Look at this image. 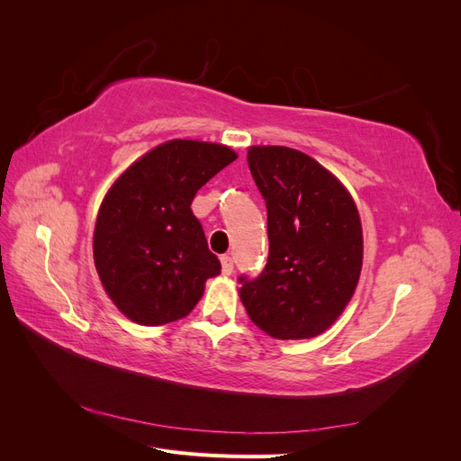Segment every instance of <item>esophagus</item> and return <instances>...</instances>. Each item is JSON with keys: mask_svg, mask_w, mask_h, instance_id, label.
<instances>
[{"mask_svg": "<svg viewBox=\"0 0 461 461\" xmlns=\"http://www.w3.org/2000/svg\"><path fill=\"white\" fill-rule=\"evenodd\" d=\"M221 273L230 275L232 273V259L230 256H221Z\"/></svg>", "mask_w": 461, "mask_h": 461, "instance_id": "obj_1", "label": "esophagus"}]
</instances>
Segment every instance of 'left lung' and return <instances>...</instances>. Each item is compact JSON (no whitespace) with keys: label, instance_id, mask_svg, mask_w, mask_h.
Segmentation results:
<instances>
[{"label":"left lung","instance_id":"1","mask_svg":"<svg viewBox=\"0 0 461 461\" xmlns=\"http://www.w3.org/2000/svg\"><path fill=\"white\" fill-rule=\"evenodd\" d=\"M248 165L267 203L269 259L240 278L244 308L269 337L325 332L350 303L364 265V230L352 194L308 153L249 146Z\"/></svg>","mask_w":461,"mask_h":461}]
</instances>
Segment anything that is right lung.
<instances>
[{
    "instance_id": "right-lung-1",
    "label": "right lung",
    "mask_w": 461,
    "mask_h": 461,
    "mask_svg": "<svg viewBox=\"0 0 461 461\" xmlns=\"http://www.w3.org/2000/svg\"><path fill=\"white\" fill-rule=\"evenodd\" d=\"M236 158L225 144L175 138L151 148L111 185L95 217L94 263L124 317L156 327L196 308L221 263L190 205Z\"/></svg>"
}]
</instances>
